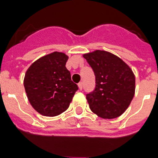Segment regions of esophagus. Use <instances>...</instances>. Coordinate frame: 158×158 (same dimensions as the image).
<instances>
[{
    "label": "esophagus",
    "mask_w": 158,
    "mask_h": 158,
    "mask_svg": "<svg viewBox=\"0 0 158 158\" xmlns=\"http://www.w3.org/2000/svg\"><path fill=\"white\" fill-rule=\"evenodd\" d=\"M78 86H79V90H82L83 89V83H79V84H78Z\"/></svg>",
    "instance_id": "1"
}]
</instances>
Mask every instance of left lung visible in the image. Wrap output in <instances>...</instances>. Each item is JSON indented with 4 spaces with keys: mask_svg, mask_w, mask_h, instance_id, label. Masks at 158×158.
Listing matches in <instances>:
<instances>
[{
    "mask_svg": "<svg viewBox=\"0 0 158 158\" xmlns=\"http://www.w3.org/2000/svg\"><path fill=\"white\" fill-rule=\"evenodd\" d=\"M95 76V88L87 94L90 109L104 119H114L126 111L135 94V75L119 57L96 50L83 55Z\"/></svg>",
    "mask_w": 158,
    "mask_h": 158,
    "instance_id": "left-lung-1",
    "label": "left lung"
}]
</instances>
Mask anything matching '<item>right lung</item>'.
Returning a JSON list of instances; mask_svg holds the SVG:
<instances>
[{
  "mask_svg": "<svg viewBox=\"0 0 158 158\" xmlns=\"http://www.w3.org/2000/svg\"><path fill=\"white\" fill-rule=\"evenodd\" d=\"M68 56L54 51L38 59L26 71L24 87L32 107L45 116L63 113L71 104L78 86L66 67Z\"/></svg>",
  "mask_w": 158,
  "mask_h": 158,
  "instance_id": "right-lung-1",
  "label": "right lung"
}]
</instances>
